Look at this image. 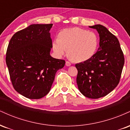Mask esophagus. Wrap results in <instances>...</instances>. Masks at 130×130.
Instances as JSON below:
<instances>
[{"label":"esophagus","mask_w":130,"mask_h":130,"mask_svg":"<svg viewBox=\"0 0 130 130\" xmlns=\"http://www.w3.org/2000/svg\"><path fill=\"white\" fill-rule=\"evenodd\" d=\"M66 65L67 66H68V67H69V66H70V65H71V63H70V62H68V61H67L66 62Z\"/></svg>","instance_id":"obj_1"}]
</instances>
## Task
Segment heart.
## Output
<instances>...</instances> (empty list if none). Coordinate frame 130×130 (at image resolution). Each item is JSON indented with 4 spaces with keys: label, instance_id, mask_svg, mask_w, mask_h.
Instances as JSON below:
<instances>
[{
    "label": "heart",
    "instance_id": "obj_1",
    "mask_svg": "<svg viewBox=\"0 0 130 130\" xmlns=\"http://www.w3.org/2000/svg\"><path fill=\"white\" fill-rule=\"evenodd\" d=\"M99 38L93 32L72 27L62 30L54 41L53 48L58 56H62L67 51L70 60L76 63L89 60L97 51Z\"/></svg>",
    "mask_w": 130,
    "mask_h": 130
}]
</instances>
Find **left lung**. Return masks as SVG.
<instances>
[{"instance_id": "left-lung-1", "label": "left lung", "mask_w": 130, "mask_h": 130, "mask_svg": "<svg viewBox=\"0 0 130 130\" xmlns=\"http://www.w3.org/2000/svg\"><path fill=\"white\" fill-rule=\"evenodd\" d=\"M89 27L98 31L100 47L90 59L75 65L76 83L83 95L97 99L108 95L119 84L125 58L117 38L105 27L98 24Z\"/></svg>"}]
</instances>
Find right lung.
I'll return each mask as SVG.
<instances>
[{
	"instance_id": "right-lung-1",
	"label": "right lung",
	"mask_w": 130,
	"mask_h": 130,
	"mask_svg": "<svg viewBox=\"0 0 130 130\" xmlns=\"http://www.w3.org/2000/svg\"><path fill=\"white\" fill-rule=\"evenodd\" d=\"M53 24H32L11 37L6 63L16 92L30 99H40L50 91L58 70L65 61L50 56Z\"/></svg>"
}]
</instances>
